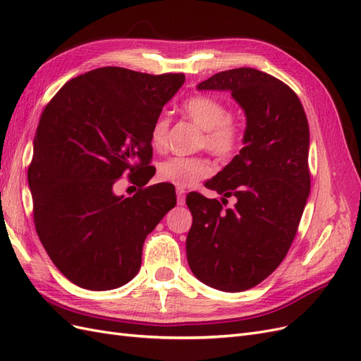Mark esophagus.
I'll use <instances>...</instances> for the list:
<instances>
[{
  "mask_svg": "<svg viewBox=\"0 0 361 361\" xmlns=\"http://www.w3.org/2000/svg\"><path fill=\"white\" fill-rule=\"evenodd\" d=\"M185 188H180V187H178L176 188V194H178V204H185Z\"/></svg>",
  "mask_w": 361,
  "mask_h": 361,
  "instance_id": "34e87169",
  "label": "esophagus"
}]
</instances>
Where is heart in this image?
<instances>
[{
	"label": "heart",
	"instance_id": "1",
	"mask_svg": "<svg viewBox=\"0 0 361 361\" xmlns=\"http://www.w3.org/2000/svg\"><path fill=\"white\" fill-rule=\"evenodd\" d=\"M182 110L191 122L203 130L202 146L215 158L226 161L236 155L243 143V125L228 114L223 101L199 94L183 102ZM169 118L159 116L150 130V143L155 150L166 147ZM212 173L207 159L200 157H171L159 164L158 174L164 182L185 188Z\"/></svg>",
	"mask_w": 361,
	"mask_h": 361
}]
</instances>
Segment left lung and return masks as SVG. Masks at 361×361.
<instances>
[{
    "label": "left lung",
    "mask_w": 361,
    "mask_h": 361,
    "mask_svg": "<svg viewBox=\"0 0 361 361\" xmlns=\"http://www.w3.org/2000/svg\"><path fill=\"white\" fill-rule=\"evenodd\" d=\"M199 90H228L247 117L244 147L204 183L221 202L187 195L192 274L224 292L264 281L286 257L310 192L309 122L289 85L257 69L215 73ZM235 197L232 208L222 207Z\"/></svg>",
    "instance_id": "obj_1"
}]
</instances>
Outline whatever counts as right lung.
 Listing matches in <instances>:
<instances>
[{
  "label": "right lung",
  "instance_id": "obj_1",
  "mask_svg": "<svg viewBox=\"0 0 361 361\" xmlns=\"http://www.w3.org/2000/svg\"><path fill=\"white\" fill-rule=\"evenodd\" d=\"M183 81L99 68L64 84L43 110L28 167L32 215L48 256L76 286L108 290L133 280L146 236L176 204L171 183L133 197L113 187L126 170L149 182L152 126Z\"/></svg>",
  "mask_w": 361,
  "mask_h": 361
}]
</instances>
